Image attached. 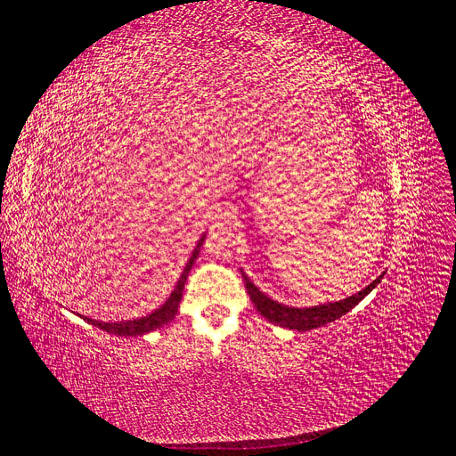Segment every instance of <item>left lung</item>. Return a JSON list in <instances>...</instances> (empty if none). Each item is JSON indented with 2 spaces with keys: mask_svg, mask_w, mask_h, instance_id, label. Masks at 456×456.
Listing matches in <instances>:
<instances>
[{
  "mask_svg": "<svg viewBox=\"0 0 456 456\" xmlns=\"http://www.w3.org/2000/svg\"><path fill=\"white\" fill-rule=\"evenodd\" d=\"M242 278H244V285H246V291L254 302L257 312L268 319V322L278 325V327H285V329H291V330H298V332H305V330H312L317 327H323L327 323H332L334 319H338L342 315H346L351 308H355L359 302L378 288V283L381 281L383 274L379 278H376L372 283L364 288L362 291L351 295L344 300H336V302H327V305H317V306H306V308H297V306H288V305H281V302L271 298L268 295H265L257 285L248 278V274L242 271Z\"/></svg>",
  "mask_w": 456,
  "mask_h": 456,
  "instance_id": "1",
  "label": "left lung"
}]
</instances>
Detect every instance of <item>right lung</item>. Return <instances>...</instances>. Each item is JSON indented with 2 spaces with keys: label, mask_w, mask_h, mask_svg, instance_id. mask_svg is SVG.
Masks as SVG:
<instances>
[{
  "label": "right lung",
  "mask_w": 456,
  "mask_h": 456,
  "mask_svg": "<svg viewBox=\"0 0 456 456\" xmlns=\"http://www.w3.org/2000/svg\"><path fill=\"white\" fill-rule=\"evenodd\" d=\"M207 239V232L202 234V237L199 239L193 254L188 261V265H185V268L182 271L173 293L168 295V298L163 302V305L159 308H156L151 314L144 315V317H137V319H127V322H99V319H92V317H86L82 315L84 322H88L90 325L105 330L109 334H116V336H142V334H148L151 330H158L159 327L167 325L168 322H173L176 312H178V306H180V300H182V291H183V283L185 280H188V274L193 268V263L195 259L199 257L200 254V248H202V242H205Z\"/></svg>",
  "instance_id": "1"
}]
</instances>
